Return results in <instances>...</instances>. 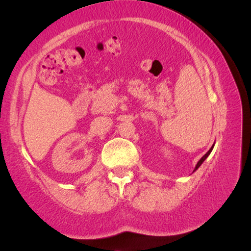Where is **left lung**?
Listing matches in <instances>:
<instances>
[{"label":"left lung","instance_id":"left-lung-1","mask_svg":"<svg viewBox=\"0 0 251 251\" xmlns=\"http://www.w3.org/2000/svg\"><path fill=\"white\" fill-rule=\"evenodd\" d=\"M214 145H215V144H214ZM214 145H212V146H211V148H210V150H209V151H208L206 152V154H205V155H203V156L201 157V158L198 160V163H197V165H196V167H195V169H194V172H196V171H197V169H198L199 167H201V164L203 163V161H205V160H206V158H207V157L210 155V152H211V151H212V148H214Z\"/></svg>","mask_w":251,"mask_h":251}]
</instances>
